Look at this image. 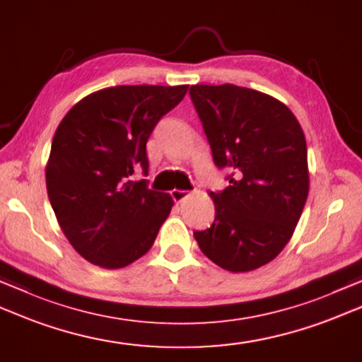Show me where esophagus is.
I'll return each instance as SVG.
<instances>
[{"label": "esophagus", "instance_id": "obj_1", "mask_svg": "<svg viewBox=\"0 0 362 362\" xmlns=\"http://www.w3.org/2000/svg\"><path fill=\"white\" fill-rule=\"evenodd\" d=\"M171 196H173V199H174V202H182L183 199H187V197L189 196V191H187V189H173L171 191Z\"/></svg>", "mask_w": 362, "mask_h": 362}]
</instances>
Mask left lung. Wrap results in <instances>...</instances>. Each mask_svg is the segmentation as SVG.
<instances>
[{"instance_id":"1","label":"left lung","mask_w":362,"mask_h":362,"mask_svg":"<svg viewBox=\"0 0 362 362\" xmlns=\"http://www.w3.org/2000/svg\"><path fill=\"white\" fill-rule=\"evenodd\" d=\"M191 100L218 168L233 171L229 187L210 193L215 221L194 232L218 267L246 273L284 250L309 193L306 138L287 106L235 84H194Z\"/></svg>"}]
</instances>
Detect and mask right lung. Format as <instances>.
Listing matches in <instances>:
<instances>
[{"instance_id": "right-lung-1", "label": "right lung", "mask_w": 362, "mask_h": 362, "mask_svg": "<svg viewBox=\"0 0 362 362\" xmlns=\"http://www.w3.org/2000/svg\"><path fill=\"white\" fill-rule=\"evenodd\" d=\"M182 86H115L81 98L53 136L45 168L48 199L64 235L81 257L108 270L151 250L174 205L168 193L132 182L148 171L147 139L182 102Z\"/></svg>"}]
</instances>
